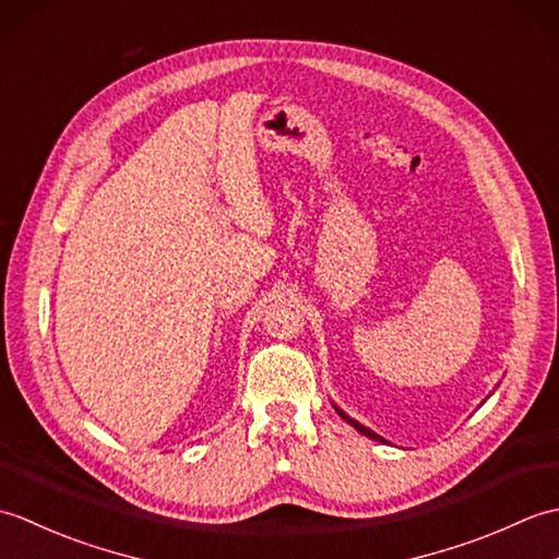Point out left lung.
Here are the masks:
<instances>
[{"mask_svg": "<svg viewBox=\"0 0 559 559\" xmlns=\"http://www.w3.org/2000/svg\"><path fill=\"white\" fill-rule=\"evenodd\" d=\"M334 408H336V413L341 415V418H343V420H346L348 425H353V427H355V430H358L360 435H365V437H370V439H374V442H384V444H386V439H384V437H379L377 432H372V430H370V427H365L362 423H358V420H355V418H350V415H348L346 411H343V408H338V406H336V403H334Z\"/></svg>", "mask_w": 559, "mask_h": 559, "instance_id": "obj_1", "label": "left lung"}]
</instances>
